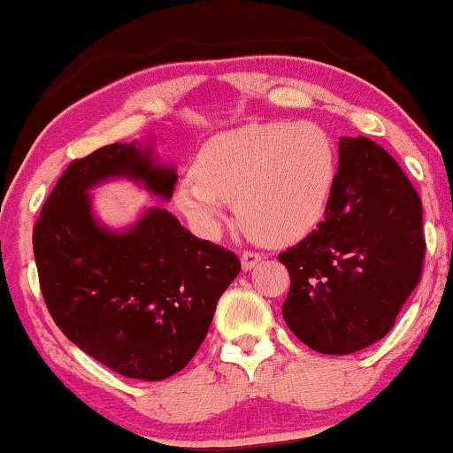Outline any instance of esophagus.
<instances>
[{
  "label": "esophagus",
  "instance_id": "obj_1",
  "mask_svg": "<svg viewBox=\"0 0 453 453\" xmlns=\"http://www.w3.org/2000/svg\"><path fill=\"white\" fill-rule=\"evenodd\" d=\"M264 260V256L262 254H257V252H252V250H246V252L242 254V268L243 270H254L257 264H260Z\"/></svg>",
  "mask_w": 453,
  "mask_h": 453
}]
</instances>
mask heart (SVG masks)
Wrapping results in <instances>:
<instances>
[{
  "instance_id": "b5f03b06",
  "label": "heart",
  "mask_w": 453,
  "mask_h": 453,
  "mask_svg": "<svg viewBox=\"0 0 453 453\" xmlns=\"http://www.w3.org/2000/svg\"><path fill=\"white\" fill-rule=\"evenodd\" d=\"M336 173L334 145L314 123L243 125L197 150L193 177L179 179L177 210L211 235L235 201L243 229L268 243L292 242L319 226Z\"/></svg>"
}]
</instances>
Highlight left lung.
Masks as SVG:
<instances>
[{
	"label": "left lung",
	"instance_id": "left-lung-1",
	"mask_svg": "<svg viewBox=\"0 0 453 453\" xmlns=\"http://www.w3.org/2000/svg\"><path fill=\"white\" fill-rule=\"evenodd\" d=\"M421 199L397 161L365 136H341L325 221L278 256L290 272L286 325L322 355L381 341L421 278Z\"/></svg>",
	"mask_w": 453,
	"mask_h": 453
}]
</instances>
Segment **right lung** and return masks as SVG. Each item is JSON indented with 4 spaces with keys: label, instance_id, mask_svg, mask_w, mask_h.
Instances as JSON below:
<instances>
[{
    "label": "right lung",
    "instance_id": "1",
    "mask_svg": "<svg viewBox=\"0 0 453 453\" xmlns=\"http://www.w3.org/2000/svg\"><path fill=\"white\" fill-rule=\"evenodd\" d=\"M128 179L169 201L177 173L150 142H112L68 165L34 227L46 306L66 339L119 375L163 381L203 342L238 256L149 207L127 229L100 224L90 191Z\"/></svg>",
    "mask_w": 453,
    "mask_h": 453
}]
</instances>
